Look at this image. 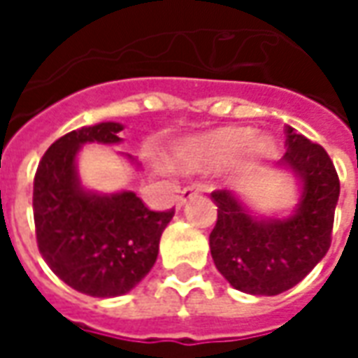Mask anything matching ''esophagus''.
<instances>
[{
	"instance_id": "esophagus-1",
	"label": "esophagus",
	"mask_w": 358,
	"mask_h": 358,
	"mask_svg": "<svg viewBox=\"0 0 358 358\" xmlns=\"http://www.w3.org/2000/svg\"><path fill=\"white\" fill-rule=\"evenodd\" d=\"M203 187L199 186H187L182 189V194L178 195V199H176V203H178V207H182V205H186L189 199H194V197H197V195L201 194Z\"/></svg>"
}]
</instances>
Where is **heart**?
Instances as JSON below:
<instances>
[{
  "label": "heart",
  "mask_w": 358,
  "mask_h": 358,
  "mask_svg": "<svg viewBox=\"0 0 358 358\" xmlns=\"http://www.w3.org/2000/svg\"><path fill=\"white\" fill-rule=\"evenodd\" d=\"M251 143L253 134L248 130H218L192 141L180 151L178 159L189 166L228 163L245 153Z\"/></svg>",
  "instance_id": "obj_1"
}]
</instances>
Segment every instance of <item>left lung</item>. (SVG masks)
Here are the masks:
<instances>
[{"label": "left lung", "instance_id": "left-lung-1", "mask_svg": "<svg viewBox=\"0 0 358 358\" xmlns=\"http://www.w3.org/2000/svg\"><path fill=\"white\" fill-rule=\"evenodd\" d=\"M282 164L303 178L297 213L285 220H255L230 192L215 189L217 224L209 236L220 274L240 292L278 295L299 284L331 243L339 178L322 145L287 128Z\"/></svg>", "mask_w": 358, "mask_h": 358}]
</instances>
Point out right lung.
<instances>
[{
	"label": "right lung",
	"instance_id": "1",
	"mask_svg": "<svg viewBox=\"0 0 358 358\" xmlns=\"http://www.w3.org/2000/svg\"><path fill=\"white\" fill-rule=\"evenodd\" d=\"M118 122H101L53 141L36 169L32 209L43 261L73 289L92 297L130 292L155 264L174 209L151 210L134 192H82L74 157L82 143H117Z\"/></svg>",
	"mask_w": 358,
	"mask_h": 358
}]
</instances>
